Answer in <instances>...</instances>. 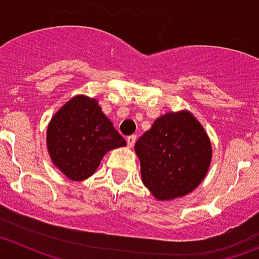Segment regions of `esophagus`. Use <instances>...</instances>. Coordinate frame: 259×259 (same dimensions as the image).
I'll list each match as a JSON object with an SVG mask.
<instances>
[{
	"label": "esophagus",
	"instance_id": "1",
	"mask_svg": "<svg viewBox=\"0 0 259 259\" xmlns=\"http://www.w3.org/2000/svg\"><path fill=\"white\" fill-rule=\"evenodd\" d=\"M135 143H136V135H131V136L127 137V144L130 148H132L135 145Z\"/></svg>",
	"mask_w": 259,
	"mask_h": 259
}]
</instances>
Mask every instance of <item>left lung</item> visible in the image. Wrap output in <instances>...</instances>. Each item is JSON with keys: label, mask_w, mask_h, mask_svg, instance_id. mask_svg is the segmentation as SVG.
<instances>
[{"label": "left lung", "mask_w": 259, "mask_h": 259, "mask_svg": "<svg viewBox=\"0 0 259 259\" xmlns=\"http://www.w3.org/2000/svg\"><path fill=\"white\" fill-rule=\"evenodd\" d=\"M141 179L159 201L183 197L197 188L211 161V144L187 110L167 113L135 144Z\"/></svg>", "instance_id": "1"}]
</instances>
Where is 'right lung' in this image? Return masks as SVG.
Here are the masks:
<instances>
[{"instance_id": "add662e5", "label": "right lung", "mask_w": 259, "mask_h": 259, "mask_svg": "<svg viewBox=\"0 0 259 259\" xmlns=\"http://www.w3.org/2000/svg\"><path fill=\"white\" fill-rule=\"evenodd\" d=\"M47 145L54 166L71 180L93 175L109 150L127 145L98 101L75 96L56 113L48 125Z\"/></svg>"}]
</instances>
